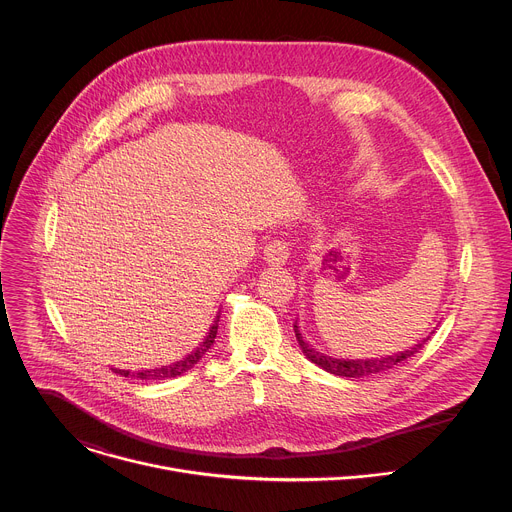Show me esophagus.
<instances>
[{
    "label": "esophagus",
    "instance_id": "1",
    "mask_svg": "<svg viewBox=\"0 0 512 512\" xmlns=\"http://www.w3.org/2000/svg\"><path fill=\"white\" fill-rule=\"evenodd\" d=\"M287 257H289V247H287L285 241H279V239H273V241L265 247V251H263V259H265L269 265H275V267L287 263Z\"/></svg>",
    "mask_w": 512,
    "mask_h": 512
}]
</instances>
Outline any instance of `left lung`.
<instances>
[{"label": "left lung", "mask_w": 512, "mask_h": 512, "mask_svg": "<svg viewBox=\"0 0 512 512\" xmlns=\"http://www.w3.org/2000/svg\"><path fill=\"white\" fill-rule=\"evenodd\" d=\"M294 332H296V338H298V344H300L304 356L308 360H312L316 367L324 369L330 375L350 377V379H360V377H369V375L391 371V369L397 367L399 362H403L409 356H413L415 352H419V348H423V344L429 340V336H425L415 346H411L407 350H401V352H395V354H389V356H381V358H336V356H330V354H324V352L316 350L308 340H304L298 322L294 324ZM433 332L435 330H431L429 334H433Z\"/></svg>", "instance_id": "obj_1"}]
</instances>
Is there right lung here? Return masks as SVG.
Wrapping results in <instances>:
<instances>
[{"label":"right lung","mask_w":512,"mask_h":512,"mask_svg":"<svg viewBox=\"0 0 512 512\" xmlns=\"http://www.w3.org/2000/svg\"><path fill=\"white\" fill-rule=\"evenodd\" d=\"M218 322H221V314H216L206 338L202 340V344L190 352L186 358L178 360V362H172L168 364V367H160V369H150V371H137V373H129V371H119V369H113L115 373H119L121 377H133V379H139V381H164V379H174V377H180L182 373L194 369V364L200 362V358L208 352V348L212 346L214 338H216V332H218Z\"/></svg>","instance_id":"right-lung-1"}]
</instances>
